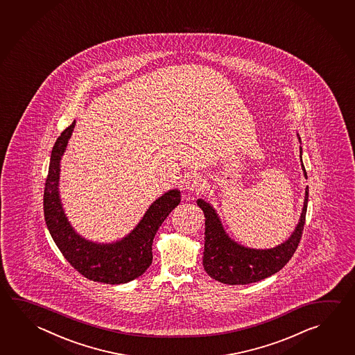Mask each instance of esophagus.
Masks as SVG:
<instances>
[{
	"mask_svg": "<svg viewBox=\"0 0 355 355\" xmlns=\"http://www.w3.org/2000/svg\"><path fill=\"white\" fill-rule=\"evenodd\" d=\"M184 184L188 192H198L202 187V178L198 175H188Z\"/></svg>",
	"mask_w": 355,
	"mask_h": 355,
	"instance_id": "34e87169",
	"label": "esophagus"
}]
</instances>
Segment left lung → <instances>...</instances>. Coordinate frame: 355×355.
<instances>
[{"instance_id": "8db88e82", "label": "left lung", "mask_w": 355, "mask_h": 355, "mask_svg": "<svg viewBox=\"0 0 355 355\" xmlns=\"http://www.w3.org/2000/svg\"><path fill=\"white\" fill-rule=\"evenodd\" d=\"M297 136L299 142H302L299 135ZM300 163L306 178L304 164L302 162V147ZM308 191L309 189L306 187L304 205L295 230H293L286 242L268 249L248 248L233 241L224 230L220 218L213 205L205 199H197V205L205 217L203 267L208 275L224 284L244 286L266 279L279 272L292 258L302 238L308 205Z\"/></svg>"}]
</instances>
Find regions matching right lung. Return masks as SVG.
I'll use <instances>...</instances> for the list:
<instances>
[{"label": "right lung", "instance_id": "1", "mask_svg": "<svg viewBox=\"0 0 355 355\" xmlns=\"http://www.w3.org/2000/svg\"><path fill=\"white\" fill-rule=\"evenodd\" d=\"M76 121L57 138L44 184V220L52 239L78 273L103 284H123L141 277L152 264V243L169 213L180 205V192L171 189L156 199L139 223L121 241L97 243L78 234L64 213L60 197L61 159Z\"/></svg>", "mask_w": 355, "mask_h": 355}]
</instances>
